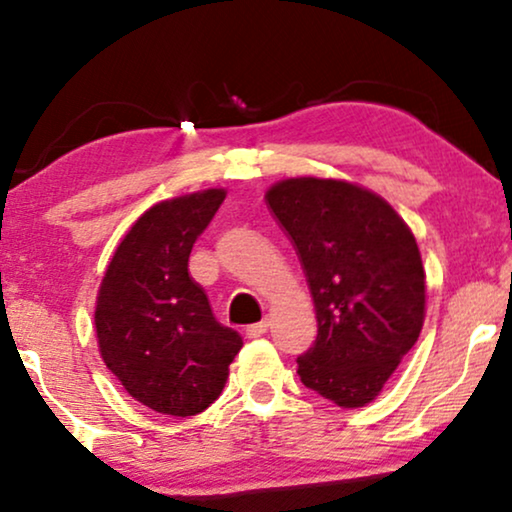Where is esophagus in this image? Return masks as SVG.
<instances>
[{"mask_svg":"<svg viewBox=\"0 0 512 512\" xmlns=\"http://www.w3.org/2000/svg\"><path fill=\"white\" fill-rule=\"evenodd\" d=\"M268 331V321H258V324L247 326V338H261Z\"/></svg>","mask_w":512,"mask_h":512,"instance_id":"34e87169","label":"esophagus"}]
</instances>
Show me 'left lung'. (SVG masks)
<instances>
[{
	"instance_id": "obj_1",
	"label": "left lung",
	"mask_w": 512,
	"mask_h": 512,
	"mask_svg": "<svg viewBox=\"0 0 512 512\" xmlns=\"http://www.w3.org/2000/svg\"><path fill=\"white\" fill-rule=\"evenodd\" d=\"M265 200L298 251L317 310L300 382L340 408H361L422 331L426 275L415 235L387 200L347 181L284 179Z\"/></svg>"
}]
</instances>
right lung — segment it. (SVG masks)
<instances>
[{"instance_id":"add662e5","label":"right lung","mask_w":512,"mask_h":512,"mask_svg":"<svg viewBox=\"0 0 512 512\" xmlns=\"http://www.w3.org/2000/svg\"><path fill=\"white\" fill-rule=\"evenodd\" d=\"M226 191L153 205L118 244L95 307L100 354L125 391L146 408L191 417L219 398L240 333L216 321L188 256Z\"/></svg>"}]
</instances>
